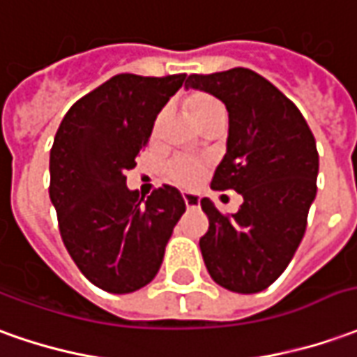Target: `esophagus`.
Instances as JSON below:
<instances>
[{"label": "esophagus", "instance_id": "1", "mask_svg": "<svg viewBox=\"0 0 357 357\" xmlns=\"http://www.w3.org/2000/svg\"><path fill=\"white\" fill-rule=\"evenodd\" d=\"M183 200L188 210H196V208H200V198H198L196 194H183Z\"/></svg>", "mask_w": 357, "mask_h": 357}]
</instances>
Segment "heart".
Masks as SVG:
<instances>
[{
    "mask_svg": "<svg viewBox=\"0 0 357 357\" xmlns=\"http://www.w3.org/2000/svg\"><path fill=\"white\" fill-rule=\"evenodd\" d=\"M184 110L198 130L213 120L223 118V108L220 102L206 93H190L184 99ZM204 173H206V165L188 157H176L167 165V178L181 188H194L202 181Z\"/></svg>",
    "mask_w": 357,
    "mask_h": 357,
    "instance_id": "heart-1",
    "label": "heart"
}]
</instances>
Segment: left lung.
<instances>
[{
    "mask_svg": "<svg viewBox=\"0 0 357 357\" xmlns=\"http://www.w3.org/2000/svg\"><path fill=\"white\" fill-rule=\"evenodd\" d=\"M186 89L206 91L227 108V151L211 188L243 196L231 215L200 200L210 220L200 239L204 262L221 287L258 294L286 270L305 235L319 174L313 132L282 91L247 68L194 73Z\"/></svg>",
    "mask_w": 357,
    "mask_h": 357,
    "instance_id": "8db88e82",
    "label": "left lung"
}]
</instances>
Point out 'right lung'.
<instances>
[{"label": "right lung", "instance_id": "right-lung-1", "mask_svg": "<svg viewBox=\"0 0 357 357\" xmlns=\"http://www.w3.org/2000/svg\"><path fill=\"white\" fill-rule=\"evenodd\" d=\"M184 79L114 75L68 110L54 137L50 200L61 241L81 274L108 294H132L153 280L186 210L169 184L146 200L126 186L155 118Z\"/></svg>", "mask_w": 357, "mask_h": 357}]
</instances>
